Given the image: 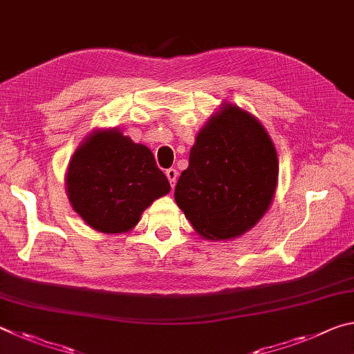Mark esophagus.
Listing matches in <instances>:
<instances>
[{
  "label": "esophagus",
  "instance_id": "34e87169",
  "mask_svg": "<svg viewBox=\"0 0 354 354\" xmlns=\"http://www.w3.org/2000/svg\"><path fill=\"white\" fill-rule=\"evenodd\" d=\"M165 175H167V178H169L171 187H175V183H176V179H178V170L176 169H169V170L165 171Z\"/></svg>",
  "mask_w": 354,
  "mask_h": 354
}]
</instances>
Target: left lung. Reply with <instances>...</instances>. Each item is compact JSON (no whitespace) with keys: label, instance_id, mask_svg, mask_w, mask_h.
<instances>
[{"label":"left lung","instance_id":"obj_1","mask_svg":"<svg viewBox=\"0 0 354 354\" xmlns=\"http://www.w3.org/2000/svg\"><path fill=\"white\" fill-rule=\"evenodd\" d=\"M277 181L278 156L267 131L248 112L226 104L196 136L175 200L200 236L226 241L261 220Z\"/></svg>","mask_w":354,"mask_h":354}]
</instances>
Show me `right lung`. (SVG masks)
<instances>
[{"mask_svg":"<svg viewBox=\"0 0 354 354\" xmlns=\"http://www.w3.org/2000/svg\"><path fill=\"white\" fill-rule=\"evenodd\" d=\"M68 200L93 230L115 234L139 223L170 183L145 145L112 131L93 133L76 149L67 171Z\"/></svg>","mask_w":354,"mask_h":354,"instance_id":"1","label":"right lung"}]
</instances>
